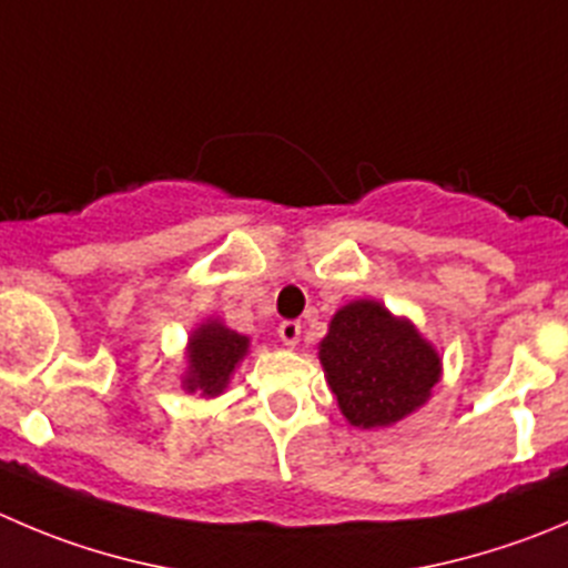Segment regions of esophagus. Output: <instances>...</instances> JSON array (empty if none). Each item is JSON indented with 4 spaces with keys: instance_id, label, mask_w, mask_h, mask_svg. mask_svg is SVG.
Listing matches in <instances>:
<instances>
[{
    "instance_id": "obj_1",
    "label": "esophagus",
    "mask_w": 568,
    "mask_h": 568,
    "mask_svg": "<svg viewBox=\"0 0 568 568\" xmlns=\"http://www.w3.org/2000/svg\"><path fill=\"white\" fill-rule=\"evenodd\" d=\"M278 337H281V343L284 345H290V348H293V345H298V339H301V323L298 321H284L278 326Z\"/></svg>"
}]
</instances>
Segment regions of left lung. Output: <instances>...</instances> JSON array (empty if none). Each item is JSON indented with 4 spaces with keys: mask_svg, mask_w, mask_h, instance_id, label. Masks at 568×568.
Instances as JSON below:
<instances>
[{
    "mask_svg": "<svg viewBox=\"0 0 568 568\" xmlns=\"http://www.w3.org/2000/svg\"><path fill=\"white\" fill-rule=\"evenodd\" d=\"M321 362L343 415L362 429L402 420L440 376L435 348L376 301H354L332 317Z\"/></svg>",
    "mask_w": 568,
    "mask_h": 568,
    "instance_id": "8db88e82",
    "label": "left lung"
}]
</instances>
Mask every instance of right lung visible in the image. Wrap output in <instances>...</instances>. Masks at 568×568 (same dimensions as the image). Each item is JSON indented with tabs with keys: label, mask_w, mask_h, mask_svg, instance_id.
I'll use <instances>...</instances> for the list:
<instances>
[{
	"label": "right lung",
	"mask_w": 568,
	"mask_h": 568,
	"mask_svg": "<svg viewBox=\"0 0 568 568\" xmlns=\"http://www.w3.org/2000/svg\"><path fill=\"white\" fill-rule=\"evenodd\" d=\"M247 337L231 332L223 323H206L192 334L189 343V376L186 390H200L203 396H220L234 374L236 362L245 356Z\"/></svg>",
	"instance_id": "right-lung-1"
}]
</instances>
